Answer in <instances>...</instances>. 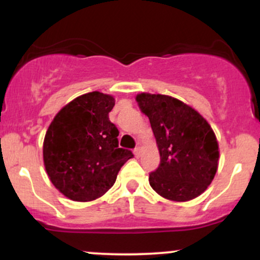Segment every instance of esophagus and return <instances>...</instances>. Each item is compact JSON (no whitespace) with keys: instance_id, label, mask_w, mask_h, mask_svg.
Returning <instances> with one entry per match:
<instances>
[{"instance_id":"1","label":"esophagus","mask_w":260,"mask_h":260,"mask_svg":"<svg viewBox=\"0 0 260 260\" xmlns=\"http://www.w3.org/2000/svg\"><path fill=\"white\" fill-rule=\"evenodd\" d=\"M133 154H134V156H136V157H139L140 154H142V149H140L139 147L136 148V149H134V150H133Z\"/></svg>"}]
</instances>
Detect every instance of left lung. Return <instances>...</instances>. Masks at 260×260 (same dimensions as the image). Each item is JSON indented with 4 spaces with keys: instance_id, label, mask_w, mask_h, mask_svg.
<instances>
[{
    "instance_id": "obj_1",
    "label": "left lung",
    "mask_w": 260,
    "mask_h": 260,
    "mask_svg": "<svg viewBox=\"0 0 260 260\" xmlns=\"http://www.w3.org/2000/svg\"><path fill=\"white\" fill-rule=\"evenodd\" d=\"M136 101L148 116L160 153V165L149 175L157 194L188 202L207 190L219 166V143L208 121L183 101L140 92Z\"/></svg>"
}]
</instances>
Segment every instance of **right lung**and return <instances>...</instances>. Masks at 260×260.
Listing matches in <instances>:
<instances>
[{
    "instance_id": "add662e5",
    "label": "right lung",
    "mask_w": 260,
    "mask_h": 260,
    "mask_svg": "<svg viewBox=\"0 0 260 260\" xmlns=\"http://www.w3.org/2000/svg\"><path fill=\"white\" fill-rule=\"evenodd\" d=\"M115 98L100 91L80 95L56 113L44 138V166L59 193L91 202L113 186L133 154L118 148V129L109 120Z\"/></svg>"
}]
</instances>
